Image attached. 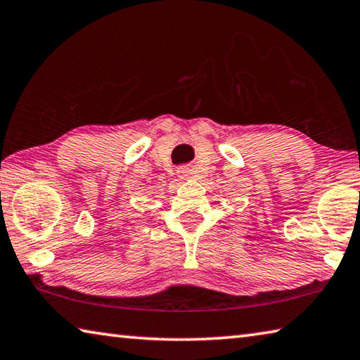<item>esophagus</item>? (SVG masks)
<instances>
[{
	"label": "esophagus",
	"instance_id": "1",
	"mask_svg": "<svg viewBox=\"0 0 360 360\" xmlns=\"http://www.w3.org/2000/svg\"><path fill=\"white\" fill-rule=\"evenodd\" d=\"M179 172H180L181 175H184V179H188V175H190V172H188V169H186V167H184V169H180V170H179Z\"/></svg>",
	"mask_w": 360,
	"mask_h": 360
}]
</instances>
